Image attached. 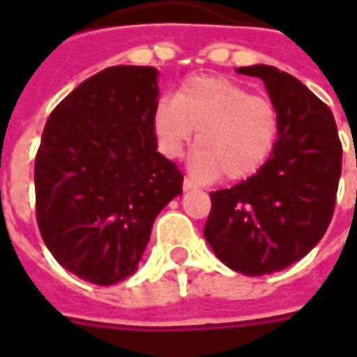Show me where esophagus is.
<instances>
[{
  "label": "esophagus",
  "instance_id": "esophagus-1",
  "mask_svg": "<svg viewBox=\"0 0 357 357\" xmlns=\"http://www.w3.org/2000/svg\"><path fill=\"white\" fill-rule=\"evenodd\" d=\"M183 188H185V190H197V185H195V183L188 178V176H186L185 181H183Z\"/></svg>",
  "mask_w": 357,
  "mask_h": 357
}]
</instances>
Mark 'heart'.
<instances>
[{
	"label": "heart",
	"instance_id": "heart-1",
	"mask_svg": "<svg viewBox=\"0 0 357 357\" xmlns=\"http://www.w3.org/2000/svg\"><path fill=\"white\" fill-rule=\"evenodd\" d=\"M153 123L162 153L172 158L183 155L192 130H199L190 169L202 181L252 176L266 165L280 135V115L270 99L213 75L192 77L172 99H160Z\"/></svg>",
	"mask_w": 357,
	"mask_h": 357
}]
</instances>
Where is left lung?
Masks as SVG:
<instances>
[{"mask_svg":"<svg viewBox=\"0 0 357 357\" xmlns=\"http://www.w3.org/2000/svg\"><path fill=\"white\" fill-rule=\"evenodd\" d=\"M260 77L280 115V135L260 171L211 192L204 238L213 252L246 276L298 262L332 220L342 174V143L328 105L296 77L270 65L240 67Z\"/></svg>","mask_w":357,"mask_h":357,"instance_id":"left-lung-1","label":"left lung"}]
</instances>
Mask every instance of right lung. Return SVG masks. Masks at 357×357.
<instances>
[{"label":"right lung","instance_id":"obj_1","mask_svg":"<svg viewBox=\"0 0 357 357\" xmlns=\"http://www.w3.org/2000/svg\"><path fill=\"white\" fill-rule=\"evenodd\" d=\"M157 77L107 67L53 109L41 135L37 227L55 260L91 284L137 272L155 218L183 195V172L157 153Z\"/></svg>","mask_w":357,"mask_h":357}]
</instances>
